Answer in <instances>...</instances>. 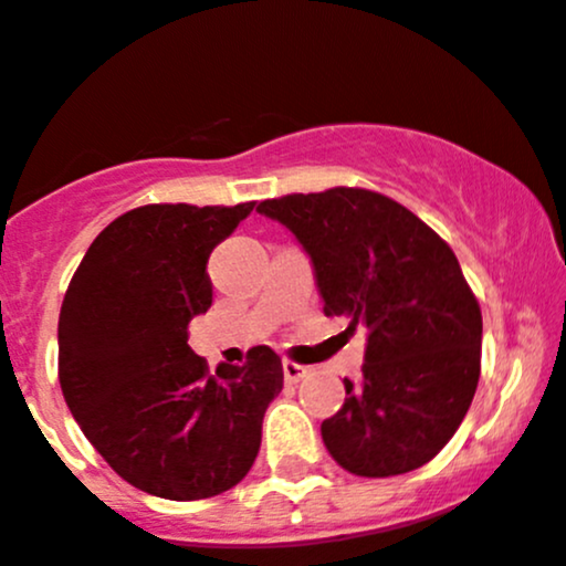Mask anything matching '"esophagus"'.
Instances as JSON below:
<instances>
[{
    "label": "esophagus",
    "mask_w": 566,
    "mask_h": 566,
    "mask_svg": "<svg viewBox=\"0 0 566 566\" xmlns=\"http://www.w3.org/2000/svg\"><path fill=\"white\" fill-rule=\"evenodd\" d=\"M307 374H310L307 366L294 364V360H283V377H285V382H289V385H296L300 379L307 377Z\"/></svg>",
    "instance_id": "1"
}]
</instances>
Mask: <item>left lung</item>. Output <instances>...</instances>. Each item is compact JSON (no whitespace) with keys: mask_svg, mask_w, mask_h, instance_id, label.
Segmentation results:
<instances>
[{"mask_svg":"<svg viewBox=\"0 0 566 566\" xmlns=\"http://www.w3.org/2000/svg\"><path fill=\"white\" fill-rule=\"evenodd\" d=\"M315 266L323 313L366 328L358 385L323 420L328 454L366 479L401 475L441 452L481 374V307L454 251L401 202L358 187L264 200Z\"/></svg>","mask_w":566,"mask_h":566,"instance_id":"8db88e82","label":"left lung"}]
</instances>
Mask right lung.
Segmentation results:
<instances>
[{
    "instance_id": "add662e5",
    "label": "right lung",
    "mask_w": 566,
    "mask_h": 566,
    "mask_svg": "<svg viewBox=\"0 0 566 566\" xmlns=\"http://www.w3.org/2000/svg\"><path fill=\"white\" fill-rule=\"evenodd\" d=\"M253 206L133 208L93 240L63 296L69 411L112 471L155 497L206 500L240 484L283 390L266 345L216 374L187 345L189 321L213 302L208 256Z\"/></svg>"
}]
</instances>
